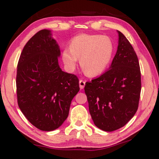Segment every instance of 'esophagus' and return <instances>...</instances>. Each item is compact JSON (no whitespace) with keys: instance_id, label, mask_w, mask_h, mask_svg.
<instances>
[{"instance_id":"1","label":"esophagus","mask_w":159,"mask_h":159,"mask_svg":"<svg viewBox=\"0 0 159 159\" xmlns=\"http://www.w3.org/2000/svg\"><path fill=\"white\" fill-rule=\"evenodd\" d=\"M85 86V81H84V80H80L79 81V87H80V89H84V87Z\"/></svg>"}]
</instances>
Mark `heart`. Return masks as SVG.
<instances>
[{
	"instance_id": "1",
	"label": "heart",
	"mask_w": 159,
	"mask_h": 159,
	"mask_svg": "<svg viewBox=\"0 0 159 159\" xmlns=\"http://www.w3.org/2000/svg\"><path fill=\"white\" fill-rule=\"evenodd\" d=\"M114 50V43L108 36L82 34L71 40L70 47L63 49L62 60L67 70L72 72L80 58V65L84 73L93 77L107 69Z\"/></svg>"
}]
</instances>
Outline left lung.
<instances>
[{"label": "left lung", "instance_id": "1", "mask_svg": "<svg viewBox=\"0 0 159 159\" xmlns=\"http://www.w3.org/2000/svg\"><path fill=\"white\" fill-rule=\"evenodd\" d=\"M117 32V51L110 68L84 87L91 117L105 132L117 130L134 116L141 90L138 56L126 37Z\"/></svg>", "mask_w": 159, "mask_h": 159}]
</instances>
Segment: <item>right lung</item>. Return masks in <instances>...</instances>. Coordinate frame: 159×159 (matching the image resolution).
Returning <instances> with one entry per match:
<instances>
[{
  "instance_id": "1",
  "label": "right lung",
  "mask_w": 159,
  "mask_h": 159,
  "mask_svg": "<svg viewBox=\"0 0 159 159\" xmlns=\"http://www.w3.org/2000/svg\"><path fill=\"white\" fill-rule=\"evenodd\" d=\"M60 55L59 45L52 32L44 29L26 43L18 63V105L27 120L42 131L61 126L80 90L77 76L60 68Z\"/></svg>"
}]
</instances>
